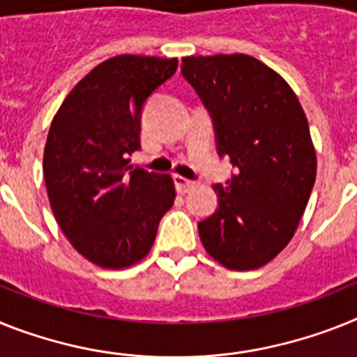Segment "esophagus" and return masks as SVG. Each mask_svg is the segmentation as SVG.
<instances>
[{"mask_svg": "<svg viewBox=\"0 0 357 357\" xmlns=\"http://www.w3.org/2000/svg\"><path fill=\"white\" fill-rule=\"evenodd\" d=\"M174 185H176V188H178V192L185 194L194 187V181L183 178V176H179V174H174Z\"/></svg>", "mask_w": 357, "mask_h": 357, "instance_id": "esophagus-1", "label": "esophagus"}]
</instances>
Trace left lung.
<instances>
[{"label": "left lung", "mask_w": 357, "mask_h": 357, "mask_svg": "<svg viewBox=\"0 0 357 357\" xmlns=\"http://www.w3.org/2000/svg\"><path fill=\"white\" fill-rule=\"evenodd\" d=\"M181 74L211 112L220 155L238 167L197 223L203 247L230 271L259 268L289 245L316 181L307 116L289 83L247 54L188 56Z\"/></svg>", "instance_id": "1"}]
</instances>
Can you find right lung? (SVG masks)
Here are the masks:
<instances>
[{
    "label": "right lung",
    "mask_w": 357,
    "mask_h": 357,
    "mask_svg": "<svg viewBox=\"0 0 357 357\" xmlns=\"http://www.w3.org/2000/svg\"><path fill=\"white\" fill-rule=\"evenodd\" d=\"M178 59L121 54L92 68L50 123L43 176L59 229L77 252L103 268H127L154 245L174 205L170 174L128 165L142 149L146 98Z\"/></svg>",
    "instance_id": "add662e5"
}]
</instances>
